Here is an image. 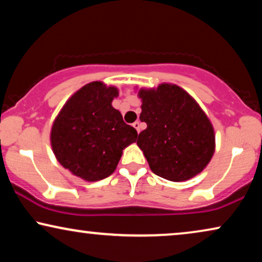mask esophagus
I'll return each instance as SVG.
<instances>
[{"label": "esophagus", "instance_id": "obj_1", "mask_svg": "<svg viewBox=\"0 0 262 262\" xmlns=\"http://www.w3.org/2000/svg\"><path fill=\"white\" fill-rule=\"evenodd\" d=\"M133 127H134L135 129H137V130H138V133H139V132H140V128H141V124H140V122H139V121H135L134 123H133Z\"/></svg>", "mask_w": 262, "mask_h": 262}]
</instances>
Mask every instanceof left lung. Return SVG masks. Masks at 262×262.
Wrapping results in <instances>:
<instances>
[{
    "instance_id": "left-lung-1",
    "label": "left lung",
    "mask_w": 262,
    "mask_h": 262,
    "mask_svg": "<svg viewBox=\"0 0 262 262\" xmlns=\"http://www.w3.org/2000/svg\"><path fill=\"white\" fill-rule=\"evenodd\" d=\"M140 121L147 128L139 134L142 149L156 175L181 182L198 175L214 152V132L198 103L176 85L140 90Z\"/></svg>"
}]
</instances>
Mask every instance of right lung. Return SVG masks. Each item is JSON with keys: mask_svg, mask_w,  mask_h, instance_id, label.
<instances>
[{"mask_svg": "<svg viewBox=\"0 0 262 262\" xmlns=\"http://www.w3.org/2000/svg\"><path fill=\"white\" fill-rule=\"evenodd\" d=\"M115 87L93 81L69 98L51 129V146L62 166L86 181L110 176L122 151L137 140V129L125 123L111 102Z\"/></svg>", "mask_w": 262, "mask_h": 262, "instance_id": "add662e5", "label": "right lung"}]
</instances>
